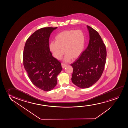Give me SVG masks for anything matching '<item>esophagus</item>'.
Instances as JSON below:
<instances>
[{
	"label": "esophagus",
	"mask_w": 128,
	"mask_h": 128,
	"mask_svg": "<svg viewBox=\"0 0 128 128\" xmlns=\"http://www.w3.org/2000/svg\"><path fill=\"white\" fill-rule=\"evenodd\" d=\"M62 67V68H64L66 66V64H65V63H62L61 64Z\"/></svg>",
	"instance_id": "esophagus-1"
}]
</instances>
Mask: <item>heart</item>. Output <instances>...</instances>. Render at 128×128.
Instances as JSON below:
<instances>
[{"instance_id": "heart-1", "label": "heart", "mask_w": 128, "mask_h": 128, "mask_svg": "<svg viewBox=\"0 0 128 128\" xmlns=\"http://www.w3.org/2000/svg\"><path fill=\"white\" fill-rule=\"evenodd\" d=\"M55 42H52L49 48L53 56L57 60L61 58L64 53L65 61L71 58L76 59L82 53L85 45V36L81 30H65L58 33L55 37Z\"/></svg>"}]
</instances>
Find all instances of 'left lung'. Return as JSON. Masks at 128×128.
I'll use <instances>...</instances> for the list:
<instances>
[{
	"label": "left lung",
	"instance_id": "left-lung-1",
	"mask_svg": "<svg viewBox=\"0 0 128 128\" xmlns=\"http://www.w3.org/2000/svg\"><path fill=\"white\" fill-rule=\"evenodd\" d=\"M87 27L90 34L88 47L71 64L73 70L72 81L82 88H89L100 79L106 62V47L101 37L94 29Z\"/></svg>",
	"mask_w": 128,
	"mask_h": 128
}]
</instances>
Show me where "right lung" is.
Here are the masks:
<instances>
[{"mask_svg": "<svg viewBox=\"0 0 128 128\" xmlns=\"http://www.w3.org/2000/svg\"><path fill=\"white\" fill-rule=\"evenodd\" d=\"M57 27H45L36 30L26 42L23 65L28 78L40 90L50 91L57 83V77L62 69L49 48L51 33Z\"/></svg>", "mask_w": 128, "mask_h": 128, "instance_id": "obj_1", "label": "right lung"}]
</instances>
